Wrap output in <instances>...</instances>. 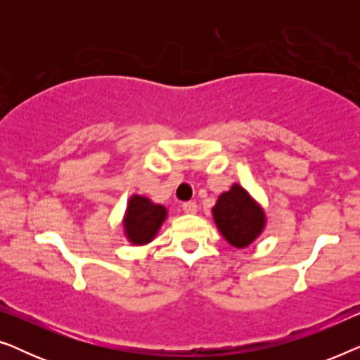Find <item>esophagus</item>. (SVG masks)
Returning <instances> with one entry per match:
<instances>
[{
	"instance_id": "34e87169",
	"label": "esophagus",
	"mask_w": 360,
	"mask_h": 360,
	"mask_svg": "<svg viewBox=\"0 0 360 360\" xmlns=\"http://www.w3.org/2000/svg\"><path fill=\"white\" fill-rule=\"evenodd\" d=\"M181 208H184L186 214H195L196 210H198V206H196L195 201H186V203L181 205Z\"/></svg>"
}]
</instances>
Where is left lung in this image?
Returning <instances> with one entry per match:
<instances>
[{
    "label": "left lung",
    "mask_w": 360,
    "mask_h": 360,
    "mask_svg": "<svg viewBox=\"0 0 360 360\" xmlns=\"http://www.w3.org/2000/svg\"><path fill=\"white\" fill-rule=\"evenodd\" d=\"M211 213L216 228L236 249L252 244L267 223L262 206L239 184H233L228 191L218 196Z\"/></svg>",
    "instance_id": "left-lung-1"
}]
</instances>
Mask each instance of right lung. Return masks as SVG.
<instances>
[{"label":"right lung","instance_id":"obj_1","mask_svg":"<svg viewBox=\"0 0 360 360\" xmlns=\"http://www.w3.org/2000/svg\"><path fill=\"white\" fill-rule=\"evenodd\" d=\"M167 219V208L142 195H132L122 218L126 239L132 245H146L154 240Z\"/></svg>","mask_w":360,"mask_h":360}]
</instances>
